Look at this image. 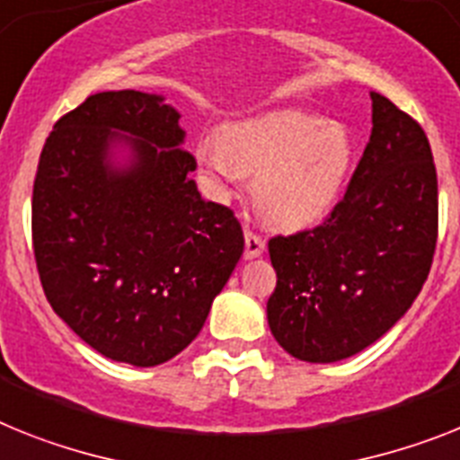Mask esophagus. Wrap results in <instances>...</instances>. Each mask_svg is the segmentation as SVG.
Instances as JSON below:
<instances>
[{
	"label": "esophagus",
	"mask_w": 460,
	"mask_h": 460,
	"mask_svg": "<svg viewBox=\"0 0 460 460\" xmlns=\"http://www.w3.org/2000/svg\"><path fill=\"white\" fill-rule=\"evenodd\" d=\"M264 252V241L252 231H245V260H254Z\"/></svg>",
	"instance_id": "1"
}]
</instances>
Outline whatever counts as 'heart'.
Masks as SVG:
<instances>
[{
	"instance_id": "1",
	"label": "heart",
	"mask_w": 460,
	"mask_h": 460,
	"mask_svg": "<svg viewBox=\"0 0 460 460\" xmlns=\"http://www.w3.org/2000/svg\"><path fill=\"white\" fill-rule=\"evenodd\" d=\"M353 158V137L343 123L302 110L234 121L219 140L196 149L200 171L217 191L257 172L254 203L280 229H306L325 219L341 199Z\"/></svg>"
}]
</instances>
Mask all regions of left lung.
<instances>
[{"mask_svg": "<svg viewBox=\"0 0 460 460\" xmlns=\"http://www.w3.org/2000/svg\"><path fill=\"white\" fill-rule=\"evenodd\" d=\"M372 95V135L325 224L269 241L276 292L266 318L304 362L360 353L419 296L438 241V172L419 123Z\"/></svg>", "mask_w": 460, "mask_h": 460, "instance_id": "8db88e82", "label": "left lung"}]
</instances>
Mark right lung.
Segmentation results:
<instances>
[{
  "label": "right lung",
  "instance_id": "add662e5",
  "mask_svg": "<svg viewBox=\"0 0 460 460\" xmlns=\"http://www.w3.org/2000/svg\"><path fill=\"white\" fill-rule=\"evenodd\" d=\"M164 95L95 93L53 126L32 194L34 260L65 325L110 360L156 367L199 337L245 241L189 177Z\"/></svg>",
  "mask_w": 460,
  "mask_h": 460
}]
</instances>
